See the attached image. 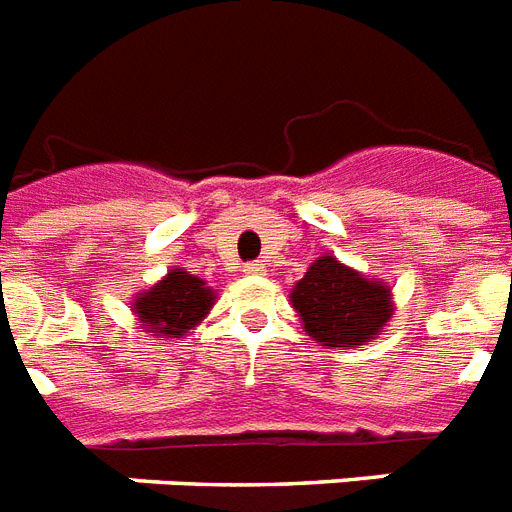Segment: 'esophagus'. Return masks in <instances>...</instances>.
Segmentation results:
<instances>
[{"mask_svg": "<svg viewBox=\"0 0 512 512\" xmlns=\"http://www.w3.org/2000/svg\"><path fill=\"white\" fill-rule=\"evenodd\" d=\"M245 272H248V275H264L267 269H264V264H261V261H253V264H248V267H245Z\"/></svg>", "mask_w": 512, "mask_h": 512, "instance_id": "34e87169", "label": "esophagus"}]
</instances>
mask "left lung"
Here are the masks:
<instances>
[{
  "mask_svg": "<svg viewBox=\"0 0 512 512\" xmlns=\"http://www.w3.org/2000/svg\"><path fill=\"white\" fill-rule=\"evenodd\" d=\"M290 301L314 341L349 349L378 338L394 312L386 282L359 275L327 253L293 285Z\"/></svg>",
  "mask_w": 512,
  "mask_h": 512,
  "instance_id": "obj_1",
  "label": "left lung"
}]
</instances>
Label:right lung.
Masks as SVG:
<instances>
[{"label":"right lung","instance_id":"right-lung-1","mask_svg":"<svg viewBox=\"0 0 512 512\" xmlns=\"http://www.w3.org/2000/svg\"><path fill=\"white\" fill-rule=\"evenodd\" d=\"M216 301V293L185 269H171L161 282L134 298V314L155 338H182L198 325Z\"/></svg>","mask_w":512,"mask_h":512}]
</instances>
